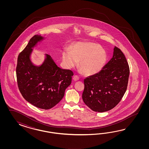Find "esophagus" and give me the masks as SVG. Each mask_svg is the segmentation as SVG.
I'll list each match as a JSON object with an SVG mask.
<instances>
[{"label": "esophagus", "instance_id": "esophagus-1", "mask_svg": "<svg viewBox=\"0 0 149 149\" xmlns=\"http://www.w3.org/2000/svg\"><path fill=\"white\" fill-rule=\"evenodd\" d=\"M73 80L75 81H77V80H79V77L77 76V75H75V76L73 77Z\"/></svg>", "mask_w": 149, "mask_h": 149}]
</instances>
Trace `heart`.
I'll return each instance as SVG.
<instances>
[{"label": "heart", "mask_w": 149, "mask_h": 149, "mask_svg": "<svg viewBox=\"0 0 149 149\" xmlns=\"http://www.w3.org/2000/svg\"><path fill=\"white\" fill-rule=\"evenodd\" d=\"M107 54L99 45L91 42H79L72 46V52L66 49L62 56L65 67L70 69L79 65L84 74L92 75L99 72L107 62Z\"/></svg>", "instance_id": "obj_1"}]
</instances>
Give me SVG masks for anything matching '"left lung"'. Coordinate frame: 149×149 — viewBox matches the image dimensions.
Returning <instances> with one entry per match:
<instances>
[{"instance_id":"1","label":"left lung","mask_w":149,"mask_h":149,"mask_svg":"<svg viewBox=\"0 0 149 149\" xmlns=\"http://www.w3.org/2000/svg\"><path fill=\"white\" fill-rule=\"evenodd\" d=\"M130 68L126 58L117 47L111 59L99 72L86 77L82 99L94 111L103 113L115 107L125 95Z\"/></svg>"}]
</instances>
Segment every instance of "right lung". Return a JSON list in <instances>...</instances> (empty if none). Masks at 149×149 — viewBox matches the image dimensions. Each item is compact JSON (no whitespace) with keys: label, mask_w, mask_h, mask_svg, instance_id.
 <instances>
[{"label":"right lung","mask_w":149,"mask_h":149,"mask_svg":"<svg viewBox=\"0 0 149 149\" xmlns=\"http://www.w3.org/2000/svg\"><path fill=\"white\" fill-rule=\"evenodd\" d=\"M44 37L35 35L19 54L16 67L18 88L23 97L38 108L50 109L63 98L66 88L71 84L72 71L58 67L49 54L43 63L34 65L31 56L33 48Z\"/></svg>","instance_id":"obj_1"}]
</instances>
